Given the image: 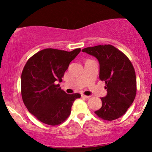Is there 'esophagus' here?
I'll return each mask as SVG.
<instances>
[{"mask_svg":"<svg viewBox=\"0 0 152 152\" xmlns=\"http://www.w3.org/2000/svg\"><path fill=\"white\" fill-rule=\"evenodd\" d=\"M81 96L82 98H84V99H88V98L91 97V96H86V95H84V94H82Z\"/></svg>","mask_w":152,"mask_h":152,"instance_id":"esophagus-1","label":"esophagus"}]
</instances>
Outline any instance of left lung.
<instances>
[{"label":"left lung","instance_id":"1","mask_svg":"<svg viewBox=\"0 0 152 152\" xmlns=\"http://www.w3.org/2000/svg\"><path fill=\"white\" fill-rule=\"evenodd\" d=\"M99 62V78L104 81L107 94L101 98L102 107L95 111L101 119L113 121L123 116L134 101L136 76L129 58L111 45H100L82 50Z\"/></svg>","mask_w":152,"mask_h":152}]
</instances>
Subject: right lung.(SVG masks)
<instances>
[{"label":"right lung","instance_id":"obj_1","mask_svg":"<svg viewBox=\"0 0 152 152\" xmlns=\"http://www.w3.org/2000/svg\"><path fill=\"white\" fill-rule=\"evenodd\" d=\"M48 48L29 59L21 74V95L30 113L41 122L50 125L63 123L71 113L78 93L67 94L58 82L62 81L69 64L80 52Z\"/></svg>","mask_w":152,"mask_h":152}]
</instances>
